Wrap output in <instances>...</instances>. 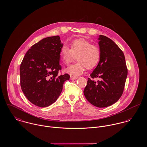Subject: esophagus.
Segmentation results:
<instances>
[{"mask_svg":"<svg viewBox=\"0 0 147 147\" xmlns=\"http://www.w3.org/2000/svg\"><path fill=\"white\" fill-rule=\"evenodd\" d=\"M78 78V76H71L70 77V79L71 80H75V79H77Z\"/></svg>","mask_w":147,"mask_h":147,"instance_id":"34e87169","label":"esophagus"}]
</instances>
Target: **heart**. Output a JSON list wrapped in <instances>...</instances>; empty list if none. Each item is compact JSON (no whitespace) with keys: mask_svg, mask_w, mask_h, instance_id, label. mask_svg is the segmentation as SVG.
<instances>
[{"mask_svg":"<svg viewBox=\"0 0 147 147\" xmlns=\"http://www.w3.org/2000/svg\"><path fill=\"white\" fill-rule=\"evenodd\" d=\"M70 47L71 49L66 45H63L59 55L62 62L65 64L72 62L77 55L78 61L65 69V71L72 76L82 75L86 68H94L101 60L100 48L85 38H80L73 40L70 43Z\"/></svg>","mask_w":147,"mask_h":147,"instance_id":"b5f03b06","label":"heart"}]
</instances>
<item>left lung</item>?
<instances>
[{"label": "left lung", "instance_id": "left-lung-1", "mask_svg": "<svg viewBox=\"0 0 147 147\" xmlns=\"http://www.w3.org/2000/svg\"><path fill=\"white\" fill-rule=\"evenodd\" d=\"M98 40L101 58L90 76L100 80L96 82L88 78L84 94L91 104L105 107L115 103L122 95L128 71L125 55L118 45L105 36L100 35Z\"/></svg>", "mask_w": 147, "mask_h": 147}]
</instances>
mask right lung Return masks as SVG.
Wrapping results in <instances>:
<instances>
[{
	"label": "right lung",
	"mask_w": 147,
	"mask_h": 147,
	"mask_svg": "<svg viewBox=\"0 0 147 147\" xmlns=\"http://www.w3.org/2000/svg\"><path fill=\"white\" fill-rule=\"evenodd\" d=\"M62 46L59 36L46 37L33 45L21 62V89L34 105L44 107L55 102L64 82L69 79L67 74L58 75L62 69L59 52Z\"/></svg>",
	"instance_id": "add662e5"
}]
</instances>
